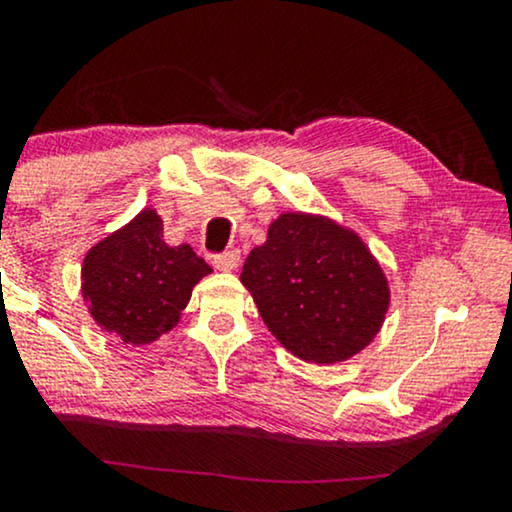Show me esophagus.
<instances>
[{"label":"esophagus","mask_w":512,"mask_h":512,"mask_svg":"<svg viewBox=\"0 0 512 512\" xmlns=\"http://www.w3.org/2000/svg\"><path fill=\"white\" fill-rule=\"evenodd\" d=\"M240 264V252L238 250H228L221 252V255H214V267L219 272H233Z\"/></svg>","instance_id":"obj_1"}]
</instances>
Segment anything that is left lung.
<instances>
[{"instance_id": "left-lung-1", "label": "left lung", "mask_w": 512, "mask_h": 512, "mask_svg": "<svg viewBox=\"0 0 512 512\" xmlns=\"http://www.w3.org/2000/svg\"><path fill=\"white\" fill-rule=\"evenodd\" d=\"M267 330L308 363H339L373 342L390 286L361 238L327 216L289 211L243 264Z\"/></svg>"}]
</instances>
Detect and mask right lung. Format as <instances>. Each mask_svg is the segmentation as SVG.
Masks as SVG:
<instances>
[{
	"mask_svg": "<svg viewBox=\"0 0 512 512\" xmlns=\"http://www.w3.org/2000/svg\"><path fill=\"white\" fill-rule=\"evenodd\" d=\"M211 267L190 245L170 248L163 221L144 209L86 252L81 293L96 325L125 344H151L178 325Z\"/></svg>",
	"mask_w": 512,
	"mask_h": 512,
	"instance_id": "obj_1",
	"label": "right lung"
}]
</instances>
